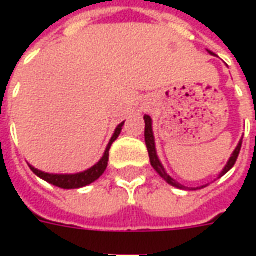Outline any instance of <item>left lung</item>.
<instances>
[{"mask_svg":"<svg viewBox=\"0 0 256 256\" xmlns=\"http://www.w3.org/2000/svg\"><path fill=\"white\" fill-rule=\"evenodd\" d=\"M210 54H212L214 56V53L210 52ZM144 120H145V144H146V148H148V154H150V164H152V167L155 168V172L160 176L164 181H166L167 184H170L172 186H174V188H178V189H184V190H186V189H202V188H206V185H203V186H200V188H186V186H184V185H181L180 182H177L174 178H172L168 174H167V172L164 170V167H163V164H162V162L159 160V158H158V152H156V145H155V137H154V130H152V119H150V115H145L144 116ZM242 140H240V142H238V145L236 146V150H233V154H232L230 159L228 160V163H226V166L224 167V170L220 172V177H224L226 172L230 170L232 167L234 166V163H236L237 158H238V154H240V150H242Z\"/></svg>","mask_w":256,"mask_h":256,"instance_id":"8db88e82","label":"left lung"}]
</instances>
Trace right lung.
<instances>
[{"label":"right lung","instance_id":"add662e5","mask_svg":"<svg viewBox=\"0 0 256 256\" xmlns=\"http://www.w3.org/2000/svg\"><path fill=\"white\" fill-rule=\"evenodd\" d=\"M124 122H122L120 124H118V128H115V132L112 134L110 142L106 145V152L101 158L100 160L96 163L94 166L90 167L88 170H84L82 172H76V174H50V172H45L38 170L36 167H32L31 164H28L31 168V172L36 174V177H40L44 181L52 184L54 186H58L62 189H78L84 188L86 185H90L92 182L97 181L98 178L104 174L106 166H108V158H110V150H111V145L114 144V141L119 137V134L122 132V128Z\"/></svg>","mask_w":256,"mask_h":256}]
</instances>
